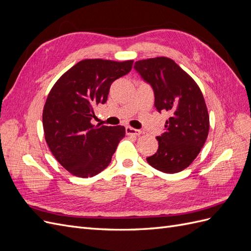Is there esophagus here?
<instances>
[{
	"mask_svg": "<svg viewBox=\"0 0 251 251\" xmlns=\"http://www.w3.org/2000/svg\"><path fill=\"white\" fill-rule=\"evenodd\" d=\"M126 135L139 136L141 134V131L140 130H136V128L131 127V126H126Z\"/></svg>",
	"mask_w": 251,
	"mask_h": 251,
	"instance_id": "obj_1",
	"label": "esophagus"
}]
</instances>
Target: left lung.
<instances>
[{
	"label": "left lung",
	"instance_id": "left-lung-1",
	"mask_svg": "<svg viewBox=\"0 0 251 251\" xmlns=\"http://www.w3.org/2000/svg\"><path fill=\"white\" fill-rule=\"evenodd\" d=\"M134 68L153 88L156 110L170 114L164 133L156 137L158 150L147 161L163 173L183 171L198 156L208 136L209 115L201 90L169 57L137 60Z\"/></svg>",
	"mask_w": 251,
	"mask_h": 251
}]
</instances>
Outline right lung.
Returning a JSON list of instances; mask_svg holds the SVG:
<instances>
[{"instance_id": "right-lung-1", "label": "right lung", "mask_w": 251, "mask_h": 251, "mask_svg": "<svg viewBox=\"0 0 251 251\" xmlns=\"http://www.w3.org/2000/svg\"><path fill=\"white\" fill-rule=\"evenodd\" d=\"M133 60L83 59L52 87L43 110V127L52 155L73 176L93 177L110 164L123 126H94V109L108 100L114 80L131 71Z\"/></svg>"}]
</instances>
